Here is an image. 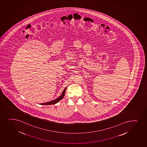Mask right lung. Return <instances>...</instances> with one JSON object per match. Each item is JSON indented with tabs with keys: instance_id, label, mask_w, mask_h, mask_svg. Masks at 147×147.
Masks as SVG:
<instances>
[{
	"instance_id": "right-lung-1",
	"label": "right lung",
	"mask_w": 147,
	"mask_h": 147,
	"mask_svg": "<svg viewBox=\"0 0 147 147\" xmlns=\"http://www.w3.org/2000/svg\"><path fill=\"white\" fill-rule=\"evenodd\" d=\"M66 88H65V89L63 91V92L61 93V96H59V97H58V98H57L56 99H55V100H53V101H50L48 102H45V103H42L40 105H54V104H56L57 102H59L61 99H63V97L64 96V94H65V91H66Z\"/></svg>"
}]
</instances>
